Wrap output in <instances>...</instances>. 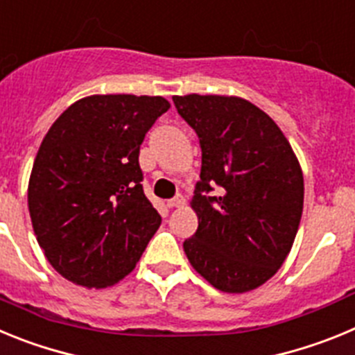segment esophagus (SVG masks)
Returning a JSON list of instances; mask_svg holds the SVG:
<instances>
[{"label": "esophagus", "instance_id": "esophagus-1", "mask_svg": "<svg viewBox=\"0 0 355 355\" xmlns=\"http://www.w3.org/2000/svg\"><path fill=\"white\" fill-rule=\"evenodd\" d=\"M185 203L184 196H175L173 200L168 201V209H177V207H182Z\"/></svg>", "mask_w": 355, "mask_h": 355}]
</instances>
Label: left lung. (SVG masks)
Returning <instances> with one entry per match:
<instances>
[{
    "mask_svg": "<svg viewBox=\"0 0 355 355\" xmlns=\"http://www.w3.org/2000/svg\"><path fill=\"white\" fill-rule=\"evenodd\" d=\"M173 102L201 146L191 200L198 230L184 242L187 260L221 292L258 288L295 241L304 203L301 164L272 118L245 98L191 94ZM214 187L217 197L209 196Z\"/></svg>",
    "mask_w": 355,
    "mask_h": 355,
    "instance_id": "obj_1",
    "label": "left lung"
}]
</instances>
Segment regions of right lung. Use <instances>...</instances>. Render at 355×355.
<instances>
[{"label": "right lung", "mask_w": 355, "mask_h": 355, "mask_svg": "<svg viewBox=\"0 0 355 355\" xmlns=\"http://www.w3.org/2000/svg\"><path fill=\"white\" fill-rule=\"evenodd\" d=\"M164 97L90 95L47 130L28 184L31 225L65 279L106 288L130 274L161 226L143 193L139 146Z\"/></svg>", "instance_id": "obj_1"}]
</instances>
